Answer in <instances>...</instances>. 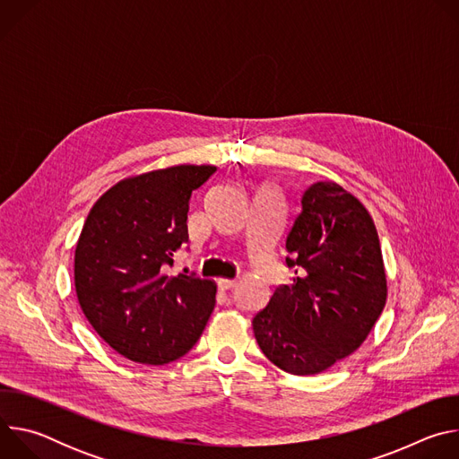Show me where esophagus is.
<instances>
[{"label":"esophagus","mask_w":459,"mask_h":459,"mask_svg":"<svg viewBox=\"0 0 459 459\" xmlns=\"http://www.w3.org/2000/svg\"><path fill=\"white\" fill-rule=\"evenodd\" d=\"M218 285H220V289H221V290H229V289H234V287L238 285V280H227V278H221V280L218 281Z\"/></svg>","instance_id":"obj_1"}]
</instances>
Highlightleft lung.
I'll return each mask as SVG.
<instances>
[{"label":"left lung","mask_w":459,"mask_h":459,"mask_svg":"<svg viewBox=\"0 0 459 459\" xmlns=\"http://www.w3.org/2000/svg\"><path fill=\"white\" fill-rule=\"evenodd\" d=\"M285 248L294 283L252 319L255 342L281 370L319 374L367 340L386 301L379 238L363 204L334 181L310 185Z\"/></svg>","instance_id":"8db88e82"}]
</instances>
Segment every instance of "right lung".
<instances>
[{"label": "right lung", "mask_w": 459, "mask_h": 459, "mask_svg": "<svg viewBox=\"0 0 459 459\" xmlns=\"http://www.w3.org/2000/svg\"><path fill=\"white\" fill-rule=\"evenodd\" d=\"M214 172V165H174L128 176L85 220L74 252L76 296L100 338L130 361L181 358L214 310V281L165 273L188 241L192 190Z\"/></svg>", "instance_id": "obj_1"}]
</instances>
